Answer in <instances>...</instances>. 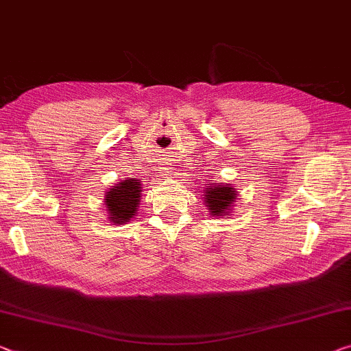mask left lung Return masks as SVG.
<instances>
[{
  "label": "left lung",
  "mask_w": 351,
  "mask_h": 351,
  "mask_svg": "<svg viewBox=\"0 0 351 351\" xmlns=\"http://www.w3.org/2000/svg\"><path fill=\"white\" fill-rule=\"evenodd\" d=\"M237 199V190L230 185H223V183H215L210 180L208 186L204 190V201H206L208 212L213 217H223V215L230 212L232 204Z\"/></svg>",
  "instance_id": "obj_1"
}]
</instances>
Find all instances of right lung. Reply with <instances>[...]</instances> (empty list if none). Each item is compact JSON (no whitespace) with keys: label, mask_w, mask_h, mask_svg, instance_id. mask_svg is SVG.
<instances>
[{"label":"right lung","mask_w":351,"mask_h":351,"mask_svg":"<svg viewBox=\"0 0 351 351\" xmlns=\"http://www.w3.org/2000/svg\"><path fill=\"white\" fill-rule=\"evenodd\" d=\"M141 182L134 177L116 183L105 196V206L111 223L125 224L138 212L141 202Z\"/></svg>","instance_id":"right-lung-1"}]
</instances>
